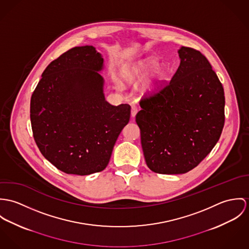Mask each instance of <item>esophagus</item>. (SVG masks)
Masks as SVG:
<instances>
[{
  "label": "esophagus",
  "instance_id": "1",
  "mask_svg": "<svg viewBox=\"0 0 249 249\" xmlns=\"http://www.w3.org/2000/svg\"><path fill=\"white\" fill-rule=\"evenodd\" d=\"M138 107L137 105H133L132 106V110H131V114H132V116L134 117V116H136V114L138 113Z\"/></svg>",
  "mask_w": 249,
  "mask_h": 249
}]
</instances>
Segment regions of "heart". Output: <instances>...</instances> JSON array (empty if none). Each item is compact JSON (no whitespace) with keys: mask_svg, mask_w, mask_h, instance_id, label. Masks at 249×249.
<instances>
[{"mask_svg":"<svg viewBox=\"0 0 249 249\" xmlns=\"http://www.w3.org/2000/svg\"><path fill=\"white\" fill-rule=\"evenodd\" d=\"M157 64H158L157 60L152 59V58H148L146 60H143V61L139 62L138 65L134 66L133 68H130L129 70H126L124 71V77L128 81H133L136 78L145 76L157 66ZM155 75H156V78H157L158 81H161L165 76V71L162 68H159L156 71Z\"/></svg>","mask_w":249,"mask_h":249,"instance_id":"b5f03b06","label":"heart"}]
</instances>
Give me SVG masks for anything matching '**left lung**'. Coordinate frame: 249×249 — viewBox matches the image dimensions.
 Masks as SVG:
<instances>
[{
	"label": "left lung",
	"mask_w": 249,
	"mask_h": 249,
	"mask_svg": "<svg viewBox=\"0 0 249 249\" xmlns=\"http://www.w3.org/2000/svg\"><path fill=\"white\" fill-rule=\"evenodd\" d=\"M180 64L159 91L140 101L136 116L147 166L155 173L184 174L198 165L220 139L224 91L207 58L181 47Z\"/></svg>",
	"instance_id": "8db88e82"
}]
</instances>
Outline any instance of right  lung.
Wrapping results in <instances>:
<instances>
[{
	"label": "right lung",
	"instance_id": "1",
	"mask_svg": "<svg viewBox=\"0 0 249 249\" xmlns=\"http://www.w3.org/2000/svg\"><path fill=\"white\" fill-rule=\"evenodd\" d=\"M103 61L92 46L69 50L46 68L30 99L34 140L45 159L66 174L103 171L130 120V105L105 100L98 72Z\"/></svg>",
	"mask_w": 249,
	"mask_h": 249
}]
</instances>
